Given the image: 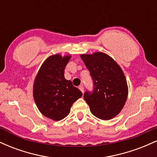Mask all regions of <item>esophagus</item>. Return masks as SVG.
Wrapping results in <instances>:
<instances>
[{
  "mask_svg": "<svg viewBox=\"0 0 157 157\" xmlns=\"http://www.w3.org/2000/svg\"><path fill=\"white\" fill-rule=\"evenodd\" d=\"M79 89H80V91H82V93L84 92V88H83V86H79Z\"/></svg>",
  "mask_w": 157,
  "mask_h": 157,
  "instance_id": "obj_1",
  "label": "esophagus"
}]
</instances>
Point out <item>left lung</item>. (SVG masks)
<instances>
[{"label": "left lung", "mask_w": 157, "mask_h": 157, "mask_svg": "<svg viewBox=\"0 0 157 157\" xmlns=\"http://www.w3.org/2000/svg\"><path fill=\"white\" fill-rule=\"evenodd\" d=\"M80 57L94 82L93 92L84 94L91 113L102 120L115 117L125 105L128 94L123 71L112 57L103 52L82 54Z\"/></svg>", "instance_id": "left-lung-1"}]
</instances>
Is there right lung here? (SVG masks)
Here are the masks:
<instances>
[{
    "label": "right lung",
    "mask_w": 157,
    "mask_h": 157,
    "mask_svg": "<svg viewBox=\"0 0 157 157\" xmlns=\"http://www.w3.org/2000/svg\"><path fill=\"white\" fill-rule=\"evenodd\" d=\"M71 55L49 56L41 65L33 84V97L40 112L59 121L70 112L73 103L82 94L64 77L66 66Z\"/></svg>",
    "instance_id": "1"
}]
</instances>
